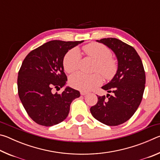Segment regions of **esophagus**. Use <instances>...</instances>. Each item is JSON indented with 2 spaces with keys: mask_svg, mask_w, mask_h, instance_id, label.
Wrapping results in <instances>:
<instances>
[{
  "mask_svg": "<svg viewBox=\"0 0 160 160\" xmlns=\"http://www.w3.org/2000/svg\"><path fill=\"white\" fill-rule=\"evenodd\" d=\"M88 94V92H83V91L80 92V94H81V95H82V96L85 95V94Z\"/></svg>",
  "mask_w": 160,
  "mask_h": 160,
  "instance_id": "34e87169",
  "label": "esophagus"
}]
</instances>
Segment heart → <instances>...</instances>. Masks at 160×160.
I'll return each mask as SVG.
<instances>
[{
  "label": "heart",
  "mask_w": 160,
  "mask_h": 160,
  "mask_svg": "<svg viewBox=\"0 0 160 160\" xmlns=\"http://www.w3.org/2000/svg\"><path fill=\"white\" fill-rule=\"evenodd\" d=\"M85 55L95 60L94 71L99 72L106 80H112L118 71V61L112 56L110 48L102 44L92 42L82 47ZM81 55L79 50L73 48L65 55L63 66L65 71L72 73L78 69ZM103 82L102 75L98 72L94 74H85L78 72L71 75L69 83L71 87L81 91H89L94 87L99 86Z\"/></svg>",
  "instance_id": "heart-1"
}]
</instances>
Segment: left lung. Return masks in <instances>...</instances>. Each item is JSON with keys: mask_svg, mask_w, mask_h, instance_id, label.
Returning <instances> with one entry per match:
<instances>
[{"mask_svg": "<svg viewBox=\"0 0 160 160\" xmlns=\"http://www.w3.org/2000/svg\"><path fill=\"white\" fill-rule=\"evenodd\" d=\"M97 42L107 46L118 59V71L114 78L103 86L107 94L98 96L90 108L94 118L105 125L114 126L132 117L142 101L145 90V72L141 58L135 48L116 38H104Z\"/></svg>", "mask_w": 160, "mask_h": 160, "instance_id": "obj_1", "label": "left lung"}]
</instances>
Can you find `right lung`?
I'll return each instance as SVG.
<instances>
[{
  "instance_id": "right-lung-1",
  "label": "right lung",
  "mask_w": 160,
  "mask_h": 160,
  "mask_svg": "<svg viewBox=\"0 0 160 160\" xmlns=\"http://www.w3.org/2000/svg\"><path fill=\"white\" fill-rule=\"evenodd\" d=\"M83 41L53 40L30 51L18 72V90L20 101L32 120L39 125L52 126L68 115L72 100L80 92L65 89L61 94L52 92L66 85L63 60L66 53Z\"/></svg>"
}]
</instances>
